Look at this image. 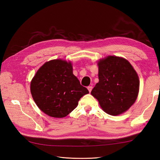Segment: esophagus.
<instances>
[{"instance_id":"esophagus-1","label":"esophagus","mask_w":160,"mask_h":160,"mask_svg":"<svg viewBox=\"0 0 160 160\" xmlns=\"http://www.w3.org/2000/svg\"><path fill=\"white\" fill-rule=\"evenodd\" d=\"M88 90L89 91V93H91V91H92V89H93V88H92V86H89L88 88Z\"/></svg>"}]
</instances>
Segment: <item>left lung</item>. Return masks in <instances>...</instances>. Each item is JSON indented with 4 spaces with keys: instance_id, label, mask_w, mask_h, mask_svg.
<instances>
[{
    "instance_id": "obj_1",
    "label": "left lung",
    "mask_w": 160,
    "mask_h": 160,
    "mask_svg": "<svg viewBox=\"0 0 160 160\" xmlns=\"http://www.w3.org/2000/svg\"><path fill=\"white\" fill-rule=\"evenodd\" d=\"M99 82L91 93L105 113L118 115L126 111L136 100L139 81L136 71L123 58L109 56L100 60Z\"/></svg>"
}]
</instances>
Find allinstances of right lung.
<instances>
[{
    "mask_svg": "<svg viewBox=\"0 0 160 160\" xmlns=\"http://www.w3.org/2000/svg\"><path fill=\"white\" fill-rule=\"evenodd\" d=\"M31 92L42 111L52 118L69 115L89 91L72 74L71 62L61 59L47 62L38 70L31 83Z\"/></svg>",
    "mask_w": 160,
    "mask_h": 160,
    "instance_id": "add662e5",
    "label": "right lung"
}]
</instances>
